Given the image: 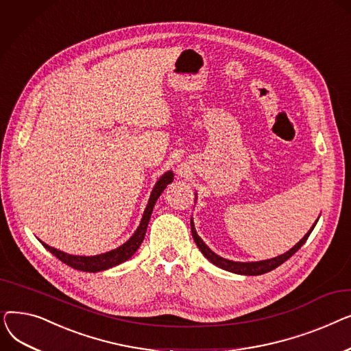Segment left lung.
Instances as JSON below:
<instances>
[{
  "label": "left lung",
  "instance_id": "left-lung-1",
  "mask_svg": "<svg viewBox=\"0 0 351 351\" xmlns=\"http://www.w3.org/2000/svg\"><path fill=\"white\" fill-rule=\"evenodd\" d=\"M317 223V222H316ZM316 223L311 226V229L306 233V236L302 239V241L291 247L289 252H286L285 254H280L278 257H273V259H269V261H262V262H250V263H242V262H232V261H228V259H223V257L217 256L216 253H213L205 243L202 239L197 236L196 230H195V225L191 220V229H192V236H193V241L196 243V246L199 247V250L205 254V257L208 261H210L213 265L219 266L220 269L223 270H228V271H232V273H237V274H246V276H257V274H263V273H267L276 267H279L282 263H285L287 259H290V257L296 253L307 241V237L310 236L311 230L315 229Z\"/></svg>",
  "mask_w": 351,
  "mask_h": 351
}]
</instances>
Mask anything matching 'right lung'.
<instances>
[{"label":"right lung","mask_w":351,"mask_h":351,"mask_svg":"<svg viewBox=\"0 0 351 351\" xmlns=\"http://www.w3.org/2000/svg\"><path fill=\"white\" fill-rule=\"evenodd\" d=\"M173 180V173L172 172H166L158 182L156 185L151 193V197H149V202H147V206L145 209V213L142 216V220H141V225L139 228L136 229V232L134 233V236L129 239V241L126 243H123L122 246H119L118 249L115 250H110V252H106L104 254H98V256H72V254H66L61 250H57L53 249L45 243L44 247L47 250H49L53 256H57L58 259L61 262H64L65 265H68L69 267L72 269H77V270H82V271H101V270H106L109 267H114L119 263H123L125 261L131 259V256L139 249L141 243L143 242V237H145V233H146V228H147V223H149V219H151V215H152V210H154V206L156 204L158 197L160 196V193L165 191V188L169 185V183Z\"/></svg>","instance_id":"right-lung-1"}]
</instances>
